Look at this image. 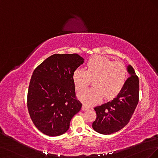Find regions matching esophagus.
I'll return each mask as SVG.
<instances>
[{
    "instance_id": "esophagus-1",
    "label": "esophagus",
    "mask_w": 158,
    "mask_h": 158,
    "mask_svg": "<svg viewBox=\"0 0 158 158\" xmlns=\"http://www.w3.org/2000/svg\"><path fill=\"white\" fill-rule=\"evenodd\" d=\"M89 108L88 107H86L85 105H83V106H82V110H88Z\"/></svg>"
}]
</instances>
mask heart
<instances>
[{"mask_svg":"<svg viewBox=\"0 0 158 158\" xmlns=\"http://www.w3.org/2000/svg\"><path fill=\"white\" fill-rule=\"evenodd\" d=\"M127 69L120 61H113L103 56H93L87 60L85 70L77 68L72 78L77 92H82L92 81L93 88L79 96L88 106H94L105 100H112L123 89L127 79Z\"/></svg>","mask_w":158,"mask_h":158,"instance_id":"obj_1","label":"heart"}]
</instances>
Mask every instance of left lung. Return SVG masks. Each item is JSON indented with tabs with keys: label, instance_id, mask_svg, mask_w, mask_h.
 Instances as JSON below:
<instances>
[{
	"label": "left lung",
	"instance_id": "8db88e82",
	"mask_svg": "<svg viewBox=\"0 0 158 158\" xmlns=\"http://www.w3.org/2000/svg\"><path fill=\"white\" fill-rule=\"evenodd\" d=\"M130 76L123 89L113 100L94 107L96 118L92 128L96 131L110 135L117 132L130 122L139 99V81L132 66H127Z\"/></svg>",
	"mask_w": 158,
	"mask_h": 158
}]
</instances>
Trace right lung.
<instances>
[{"mask_svg":"<svg viewBox=\"0 0 158 158\" xmlns=\"http://www.w3.org/2000/svg\"><path fill=\"white\" fill-rule=\"evenodd\" d=\"M78 54H55L34 69L27 94L28 113L34 126L49 136L66 132L82 104L76 97L72 75L84 62Z\"/></svg>","mask_w":158,"mask_h":158,"instance_id":"1","label":"right lung"}]
</instances>
